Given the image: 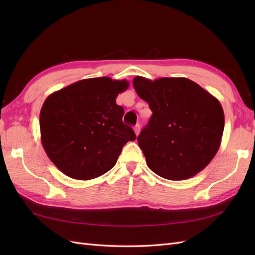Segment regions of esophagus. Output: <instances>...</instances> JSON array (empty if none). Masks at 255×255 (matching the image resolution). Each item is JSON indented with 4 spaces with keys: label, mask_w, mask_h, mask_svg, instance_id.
Returning <instances> with one entry per match:
<instances>
[{
    "label": "esophagus",
    "mask_w": 255,
    "mask_h": 255,
    "mask_svg": "<svg viewBox=\"0 0 255 255\" xmlns=\"http://www.w3.org/2000/svg\"><path fill=\"white\" fill-rule=\"evenodd\" d=\"M134 132H135L136 136L139 135V133H140V126H139V125H136V126L134 127Z\"/></svg>",
    "instance_id": "obj_1"
}]
</instances>
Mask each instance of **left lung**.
Instances as JSON below:
<instances>
[{
  "instance_id": "1",
  "label": "left lung",
  "mask_w": 255,
  "mask_h": 255,
  "mask_svg": "<svg viewBox=\"0 0 255 255\" xmlns=\"http://www.w3.org/2000/svg\"><path fill=\"white\" fill-rule=\"evenodd\" d=\"M133 86L153 113L137 137L148 167L171 181L203 170L219 150L225 128L218 100L185 78L136 76Z\"/></svg>"
}]
</instances>
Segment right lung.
<instances>
[{
    "label": "right lung",
    "mask_w": 255,
    "mask_h": 255,
    "mask_svg": "<svg viewBox=\"0 0 255 255\" xmlns=\"http://www.w3.org/2000/svg\"><path fill=\"white\" fill-rule=\"evenodd\" d=\"M127 80L86 79L53 92L41 107L42 146L52 163L75 180H91L116 165L133 128L122 122L125 110L116 98Z\"/></svg>",
    "instance_id": "obj_1"
}]
</instances>
